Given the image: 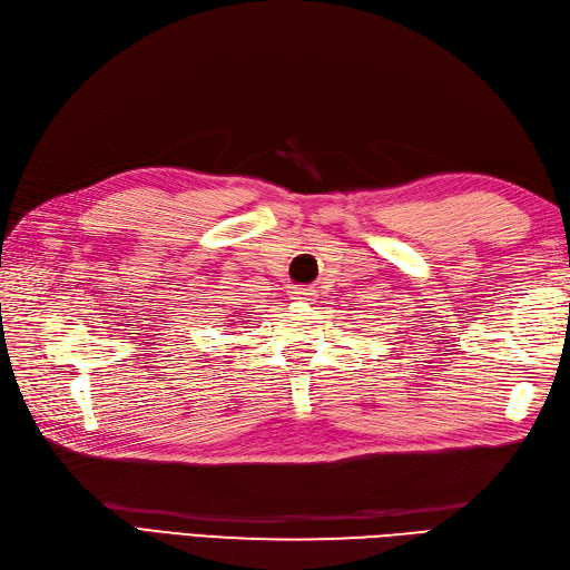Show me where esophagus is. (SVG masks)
<instances>
[{
	"label": "esophagus",
	"mask_w": 570,
	"mask_h": 570,
	"mask_svg": "<svg viewBox=\"0 0 570 570\" xmlns=\"http://www.w3.org/2000/svg\"><path fill=\"white\" fill-rule=\"evenodd\" d=\"M292 298H296V301H313V298H316V292H313V288H294Z\"/></svg>",
	"instance_id": "esophagus-1"
}]
</instances>
